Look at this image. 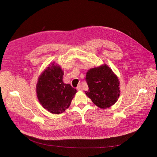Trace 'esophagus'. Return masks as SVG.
<instances>
[{
	"label": "esophagus",
	"mask_w": 157,
	"mask_h": 157,
	"mask_svg": "<svg viewBox=\"0 0 157 157\" xmlns=\"http://www.w3.org/2000/svg\"><path fill=\"white\" fill-rule=\"evenodd\" d=\"M77 90H82V84H80V83L78 84V86L77 87Z\"/></svg>",
	"instance_id": "1"
}]
</instances>
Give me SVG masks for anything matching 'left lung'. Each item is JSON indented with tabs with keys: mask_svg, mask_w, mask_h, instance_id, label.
<instances>
[{
	"mask_svg": "<svg viewBox=\"0 0 157 157\" xmlns=\"http://www.w3.org/2000/svg\"><path fill=\"white\" fill-rule=\"evenodd\" d=\"M89 87L85 93L92 101L101 109L114 105L120 96V82L106 65L90 69L86 75Z\"/></svg>",
	"mask_w": 157,
	"mask_h": 157,
	"instance_id": "8db88e82",
	"label": "left lung"
}]
</instances>
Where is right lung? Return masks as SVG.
<instances>
[{
	"label": "right lung",
	"mask_w": 157,
	"mask_h": 157,
	"mask_svg": "<svg viewBox=\"0 0 157 157\" xmlns=\"http://www.w3.org/2000/svg\"><path fill=\"white\" fill-rule=\"evenodd\" d=\"M63 74L61 67L52 63L38 79L36 86L38 100L45 109L52 113L64 112L77 92L70 84L63 83Z\"/></svg>",
	"instance_id": "right-lung-1"
}]
</instances>
